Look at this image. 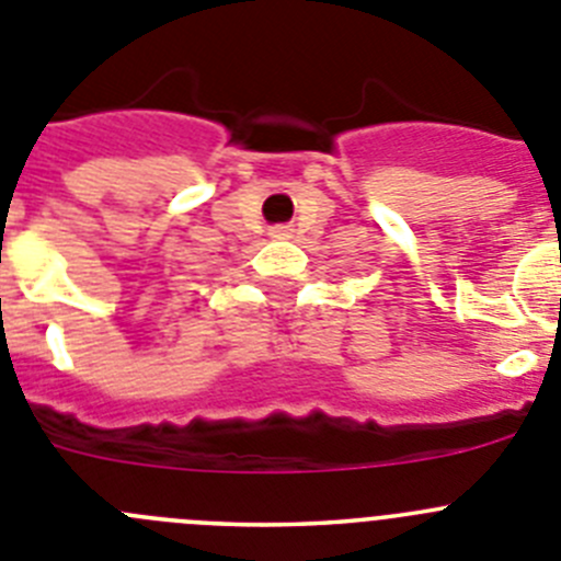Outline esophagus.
Listing matches in <instances>:
<instances>
[{
    "label": "esophagus",
    "mask_w": 561,
    "mask_h": 561,
    "mask_svg": "<svg viewBox=\"0 0 561 561\" xmlns=\"http://www.w3.org/2000/svg\"><path fill=\"white\" fill-rule=\"evenodd\" d=\"M272 236H277V239H284V236H289V230H286V228H275V230H272Z\"/></svg>",
    "instance_id": "34e87169"
}]
</instances>
